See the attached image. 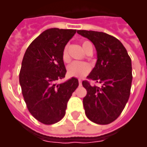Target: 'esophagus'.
Listing matches in <instances>:
<instances>
[{
  "instance_id": "esophagus-1",
  "label": "esophagus",
  "mask_w": 147,
  "mask_h": 147,
  "mask_svg": "<svg viewBox=\"0 0 147 147\" xmlns=\"http://www.w3.org/2000/svg\"><path fill=\"white\" fill-rule=\"evenodd\" d=\"M78 83H79V85H82V80L81 79H78Z\"/></svg>"
}]
</instances>
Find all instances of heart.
Listing matches in <instances>:
<instances>
[{
	"instance_id": "b5f03b06",
	"label": "heart",
	"mask_w": 147,
	"mask_h": 147,
	"mask_svg": "<svg viewBox=\"0 0 147 147\" xmlns=\"http://www.w3.org/2000/svg\"><path fill=\"white\" fill-rule=\"evenodd\" d=\"M82 49L85 53L89 49H93L92 42L89 41H84L82 42ZM62 59L64 61L68 60V47H65L63 52H62ZM90 65L86 62H74L69 65L67 69V71L69 76L71 77H76V78H82L86 76L90 71Z\"/></svg>"
}]
</instances>
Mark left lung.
I'll return each mask as SVG.
<instances>
[{
    "mask_svg": "<svg viewBox=\"0 0 147 147\" xmlns=\"http://www.w3.org/2000/svg\"><path fill=\"white\" fill-rule=\"evenodd\" d=\"M77 33L94 45L98 59L88 78L101 84L97 87L82 82L87 91L83 98L85 114L94 123L108 124L120 116L130 97L131 59L121 41L109 34L92 30Z\"/></svg>",
    "mask_w": 147,
    "mask_h": 147,
    "instance_id": "8db88e82",
    "label": "left lung"
}]
</instances>
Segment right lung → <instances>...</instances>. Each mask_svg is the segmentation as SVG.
<instances>
[{
	"mask_svg": "<svg viewBox=\"0 0 147 147\" xmlns=\"http://www.w3.org/2000/svg\"><path fill=\"white\" fill-rule=\"evenodd\" d=\"M76 30L51 28L43 31L26 49L22 61L19 80L26 107L37 121L53 124L65 114L67 103L78 86L72 77L65 78L62 52Z\"/></svg>",
	"mask_w": 147,
	"mask_h": 147,
	"instance_id": "obj_1",
	"label": "right lung"
}]
</instances>
